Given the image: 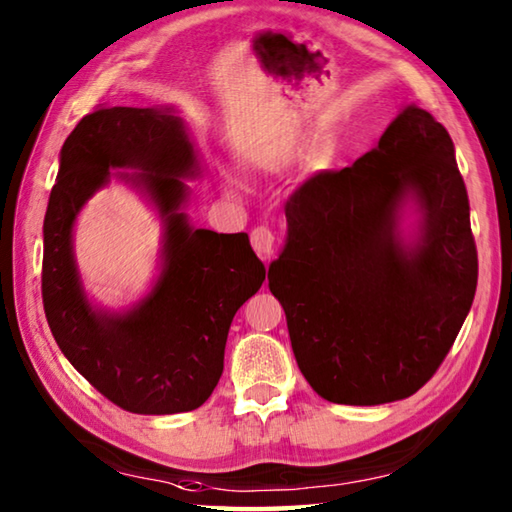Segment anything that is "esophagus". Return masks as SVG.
I'll return each instance as SVG.
<instances>
[{
    "mask_svg": "<svg viewBox=\"0 0 512 512\" xmlns=\"http://www.w3.org/2000/svg\"><path fill=\"white\" fill-rule=\"evenodd\" d=\"M250 244H253V250L259 257L271 259L273 248H275L273 230L266 228V226H257L253 232H250Z\"/></svg>",
    "mask_w": 512,
    "mask_h": 512,
    "instance_id": "34e87169",
    "label": "esophagus"
}]
</instances>
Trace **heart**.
I'll list each match as a JSON object with an SVG mask.
<instances>
[{"instance_id":"heart-1","label":"heart","mask_w":512,"mask_h":512,"mask_svg":"<svg viewBox=\"0 0 512 512\" xmlns=\"http://www.w3.org/2000/svg\"><path fill=\"white\" fill-rule=\"evenodd\" d=\"M338 150H340L338 138L333 134H324L313 143L311 152H309V163L315 167V170H324V167H329L333 163V159H336ZM221 183H224L226 192H241V181L237 179V176L224 174L221 176Z\"/></svg>"}]
</instances>
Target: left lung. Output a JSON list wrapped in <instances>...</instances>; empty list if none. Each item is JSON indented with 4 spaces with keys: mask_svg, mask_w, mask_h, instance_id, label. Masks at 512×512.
Here are the masks:
<instances>
[{
    "mask_svg": "<svg viewBox=\"0 0 512 512\" xmlns=\"http://www.w3.org/2000/svg\"><path fill=\"white\" fill-rule=\"evenodd\" d=\"M286 226L268 288L313 392L338 405L418 392L477 291L470 203L448 129L403 107L374 150L311 176L288 199Z\"/></svg>",
    "mask_w": 512,
    "mask_h": 512,
    "instance_id": "left-lung-1",
    "label": "left lung"
}]
</instances>
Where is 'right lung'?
I'll use <instances>...</instances> for the list:
<instances>
[{
  "label": "right lung",
  "instance_id": "add662e5",
  "mask_svg": "<svg viewBox=\"0 0 512 512\" xmlns=\"http://www.w3.org/2000/svg\"><path fill=\"white\" fill-rule=\"evenodd\" d=\"M199 174V152L174 107L98 109L60 150L44 215V313L71 365L127 412L176 414L206 403L224 371L230 322L266 280L246 232L190 224L185 179ZM111 178L147 198L164 226L160 275L123 312L88 300L72 250L79 210Z\"/></svg>",
  "mask_w": 512,
  "mask_h": 512
}]
</instances>
